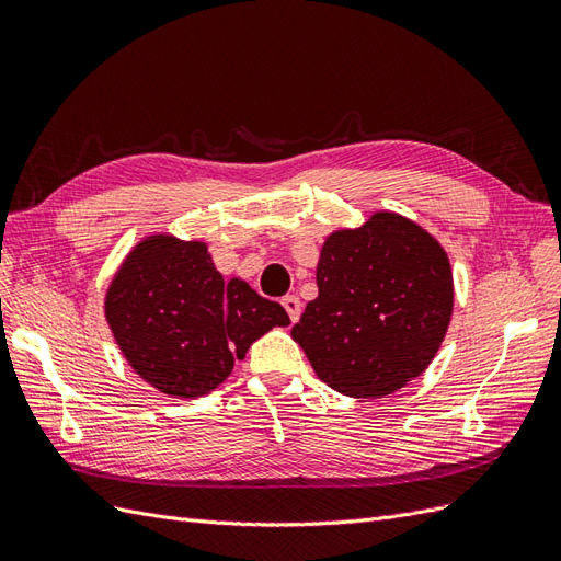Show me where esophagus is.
Masks as SVG:
<instances>
[{
  "instance_id": "esophagus-1",
  "label": "esophagus",
  "mask_w": 561,
  "mask_h": 561,
  "mask_svg": "<svg viewBox=\"0 0 561 561\" xmlns=\"http://www.w3.org/2000/svg\"><path fill=\"white\" fill-rule=\"evenodd\" d=\"M282 305H284V310L288 312V317H291V321H298V319H300L302 302H300L298 296H284V298H282Z\"/></svg>"
}]
</instances>
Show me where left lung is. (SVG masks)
<instances>
[{
    "label": "left lung",
    "instance_id": "1",
    "mask_svg": "<svg viewBox=\"0 0 561 561\" xmlns=\"http://www.w3.org/2000/svg\"><path fill=\"white\" fill-rule=\"evenodd\" d=\"M317 286L291 335L321 382L354 399H379L420 377L455 305L445 249L393 211L329 234Z\"/></svg>",
    "mask_w": 561,
    "mask_h": 561
}]
</instances>
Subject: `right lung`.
Wrapping results in <instances>:
<instances>
[{
    "instance_id": "right-lung-1",
    "label": "right lung",
    "mask_w": 561,
    "mask_h": 561,
    "mask_svg": "<svg viewBox=\"0 0 561 561\" xmlns=\"http://www.w3.org/2000/svg\"><path fill=\"white\" fill-rule=\"evenodd\" d=\"M104 314L133 370L174 399L209 393L251 342L291 323L279 302L244 279L224 282L205 242L172 234H151L130 251Z\"/></svg>"
}]
</instances>
